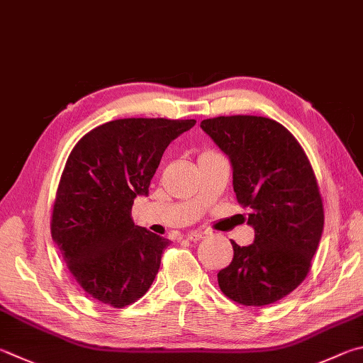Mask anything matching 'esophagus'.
I'll list each match as a JSON object with an SVG mask.
<instances>
[{
  "instance_id": "34e87169",
  "label": "esophagus",
  "mask_w": 363,
  "mask_h": 363,
  "mask_svg": "<svg viewBox=\"0 0 363 363\" xmlns=\"http://www.w3.org/2000/svg\"><path fill=\"white\" fill-rule=\"evenodd\" d=\"M208 236V233L206 232H200V230H195V232H190L186 238L189 240V241H200V240H203V238H206Z\"/></svg>"
}]
</instances>
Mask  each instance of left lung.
<instances>
[{"mask_svg":"<svg viewBox=\"0 0 363 363\" xmlns=\"http://www.w3.org/2000/svg\"><path fill=\"white\" fill-rule=\"evenodd\" d=\"M233 168V190L255 238L232 241L233 260L217 273L220 291L245 306H265L298 287L324 230V204L305 150L281 123L228 116L200 123Z\"/></svg>","mask_w":363,"mask_h":363,"instance_id":"left-lung-1","label":"left lung"}]
</instances>
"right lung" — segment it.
<instances>
[{
	"label": "right lung",
	"mask_w": 363,
	"mask_h": 363,
	"mask_svg": "<svg viewBox=\"0 0 363 363\" xmlns=\"http://www.w3.org/2000/svg\"><path fill=\"white\" fill-rule=\"evenodd\" d=\"M196 121L118 118L89 131L65 164L52 209V240L82 291L113 308L149 291L169 240L135 225L168 144Z\"/></svg>",
	"instance_id": "right-lung-1"
}]
</instances>
